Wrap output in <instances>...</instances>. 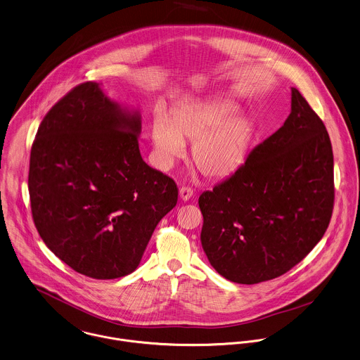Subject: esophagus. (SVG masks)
Wrapping results in <instances>:
<instances>
[{
  "mask_svg": "<svg viewBox=\"0 0 360 360\" xmlns=\"http://www.w3.org/2000/svg\"><path fill=\"white\" fill-rule=\"evenodd\" d=\"M192 196H193V189H191V188H188V186H182V188L179 189V198H181V200L188 202Z\"/></svg>",
  "mask_w": 360,
  "mask_h": 360,
  "instance_id": "1",
  "label": "esophagus"
}]
</instances>
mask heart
<instances>
[{"mask_svg":"<svg viewBox=\"0 0 360 360\" xmlns=\"http://www.w3.org/2000/svg\"><path fill=\"white\" fill-rule=\"evenodd\" d=\"M238 111L236 103L216 98L181 107L169 118L155 115L150 128L154 164L169 169L185 155V141H191L193 162L205 176L232 175L243 164L255 135L253 121L235 115Z\"/></svg>","mask_w":360,"mask_h":360,"instance_id":"1","label":"heart"}]
</instances>
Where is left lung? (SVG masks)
<instances>
[{
	"mask_svg": "<svg viewBox=\"0 0 360 360\" xmlns=\"http://www.w3.org/2000/svg\"><path fill=\"white\" fill-rule=\"evenodd\" d=\"M334 206V157L323 121L290 89L284 125L233 175L203 192L200 240L224 278L259 284L285 274L323 238Z\"/></svg>",
	"mask_w": 360,
	"mask_h": 360,
	"instance_id": "8db88e82",
	"label": "left lung"
}]
</instances>
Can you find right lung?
Returning <instances> with one entry per match:
<instances>
[{
    "instance_id": "add662e5",
    "label": "right lung",
    "mask_w": 360,
    "mask_h": 360,
    "mask_svg": "<svg viewBox=\"0 0 360 360\" xmlns=\"http://www.w3.org/2000/svg\"><path fill=\"white\" fill-rule=\"evenodd\" d=\"M139 110L86 82L41 121L32 146L29 195L47 248L75 271L114 280L136 270L175 182L141 155Z\"/></svg>"
}]
</instances>
